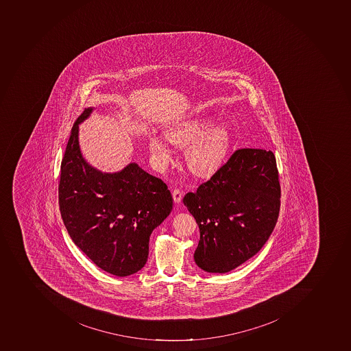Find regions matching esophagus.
Returning <instances> with one entry per match:
<instances>
[{
  "label": "esophagus",
  "instance_id": "1",
  "mask_svg": "<svg viewBox=\"0 0 351 351\" xmlns=\"http://www.w3.org/2000/svg\"><path fill=\"white\" fill-rule=\"evenodd\" d=\"M182 191L179 190V189H174L173 191H172V197H173L174 202H177V204H180L181 200H182Z\"/></svg>",
  "mask_w": 351,
  "mask_h": 351
}]
</instances>
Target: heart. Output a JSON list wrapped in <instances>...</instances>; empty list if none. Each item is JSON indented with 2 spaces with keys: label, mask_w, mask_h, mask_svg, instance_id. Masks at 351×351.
<instances>
[{
  "label": "heart",
  "mask_w": 351,
  "mask_h": 351,
  "mask_svg": "<svg viewBox=\"0 0 351 351\" xmlns=\"http://www.w3.org/2000/svg\"><path fill=\"white\" fill-rule=\"evenodd\" d=\"M206 117H195L179 122L167 130L169 141L179 147H186L189 169L199 177H209L218 171L228 154L230 133L224 124H215ZM149 147L154 162L165 167L171 158L169 145L158 136L149 138Z\"/></svg>",
  "instance_id": "heart-1"
}]
</instances>
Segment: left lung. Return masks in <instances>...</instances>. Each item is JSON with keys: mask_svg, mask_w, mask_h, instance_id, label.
<instances>
[{"mask_svg": "<svg viewBox=\"0 0 351 351\" xmlns=\"http://www.w3.org/2000/svg\"><path fill=\"white\" fill-rule=\"evenodd\" d=\"M280 197L272 151L245 147L233 152L210 180L183 197L200 229L197 267L224 274L258 254L277 223Z\"/></svg>", "mask_w": 351, "mask_h": 351, "instance_id": "obj_1", "label": "left lung"}]
</instances>
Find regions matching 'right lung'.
Here are the masks:
<instances>
[{"label": "right lung", "instance_id": "right-lung-1", "mask_svg": "<svg viewBox=\"0 0 351 351\" xmlns=\"http://www.w3.org/2000/svg\"><path fill=\"white\" fill-rule=\"evenodd\" d=\"M72 128L61 163L59 206L74 243L104 271L127 277L141 270L149 256L151 233L172 210L173 199L159 178L130 163L104 173L86 162L79 145V124Z\"/></svg>", "mask_w": 351, "mask_h": 351}]
</instances>
